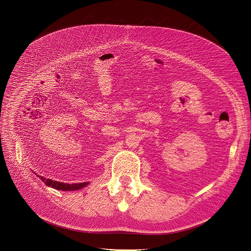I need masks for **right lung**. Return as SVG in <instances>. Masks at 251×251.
Masks as SVG:
<instances>
[{
    "instance_id": "obj_1",
    "label": "right lung",
    "mask_w": 251,
    "mask_h": 251,
    "mask_svg": "<svg viewBox=\"0 0 251 251\" xmlns=\"http://www.w3.org/2000/svg\"><path fill=\"white\" fill-rule=\"evenodd\" d=\"M37 177L41 179L47 186L52 187V188L57 189V190H62V191H74V190H78V189L86 187L89 184L88 181L77 182V183H67V182H61V181L54 180V179H47V178L39 176V175H37Z\"/></svg>"
}]
</instances>
